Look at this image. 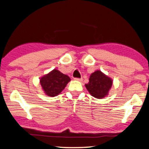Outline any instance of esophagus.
<instances>
[{"mask_svg":"<svg viewBox=\"0 0 149 149\" xmlns=\"http://www.w3.org/2000/svg\"><path fill=\"white\" fill-rule=\"evenodd\" d=\"M74 79L76 81H82V80H83L82 78H77V77H75Z\"/></svg>","mask_w":149,"mask_h":149,"instance_id":"obj_1","label":"esophagus"}]
</instances>
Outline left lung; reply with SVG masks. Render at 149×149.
Masks as SVG:
<instances>
[{
    "instance_id": "obj_1",
    "label": "left lung",
    "mask_w": 149,
    "mask_h": 149,
    "mask_svg": "<svg viewBox=\"0 0 149 149\" xmlns=\"http://www.w3.org/2000/svg\"><path fill=\"white\" fill-rule=\"evenodd\" d=\"M111 78L97 70L91 75L89 82L85 84L88 91L94 98L101 99L107 95L112 86Z\"/></svg>"
}]
</instances>
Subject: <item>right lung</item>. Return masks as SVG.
Returning <instances> with one entry per match:
<instances>
[{"label":"right lung","instance_id":"add662e5","mask_svg":"<svg viewBox=\"0 0 149 149\" xmlns=\"http://www.w3.org/2000/svg\"><path fill=\"white\" fill-rule=\"evenodd\" d=\"M70 81V78L68 75L55 69L43 76L40 82L45 93L53 97L60 94Z\"/></svg>","mask_w":149,"mask_h":149}]
</instances>
